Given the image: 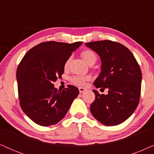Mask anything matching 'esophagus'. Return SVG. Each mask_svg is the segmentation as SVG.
Segmentation results:
<instances>
[{
    "label": "esophagus",
    "instance_id": "esophagus-1",
    "mask_svg": "<svg viewBox=\"0 0 154 154\" xmlns=\"http://www.w3.org/2000/svg\"><path fill=\"white\" fill-rule=\"evenodd\" d=\"M79 92H81V93H82V92H85V90H86V89L85 88H79Z\"/></svg>",
    "mask_w": 154,
    "mask_h": 154
}]
</instances>
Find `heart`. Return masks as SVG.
I'll list each match as a JSON object with an SVG mask.
<instances>
[{
	"label": "heart",
	"instance_id": "1",
	"mask_svg": "<svg viewBox=\"0 0 154 154\" xmlns=\"http://www.w3.org/2000/svg\"><path fill=\"white\" fill-rule=\"evenodd\" d=\"M81 56L84 59V60L88 63V64H93L96 62L97 60V55L94 52L93 50H85L81 52ZM71 57H69L67 59L64 64V68L66 69L69 66V63L71 62ZM90 79V76L88 75H73V76L71 77L70 81L74 85H79V86H83L85 84L86 81H89Z\"/></svg>",
	"mask_w": 154,
	"mask_h": 154
}]
</instances>
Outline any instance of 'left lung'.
Here are the masks:
<instances>
[{"label": "left lung", "instance_id": "1", "mask_svg": "<svg viewBox=\"0 0 154 154\" xmlns=\"http://www.w3.org/2000/svg\"><path fill=\"white\" fill-rule=\"evenodd\" d=\"M100 55L102 71L93 85L108 94L93 90L95 99L90 111L103 125L113 126L131 116L140 102L142 71L129 49L115 41H98L85 44Z\"/></svg>", "mask_w": 154, "mask_h": 154}]
</instances>
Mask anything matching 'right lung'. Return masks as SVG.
<instances>
[{"label": "right lung", "instance_id": "add662e5", "mask_svg": "<svg viewBox=\"0 0 154 154\" xmlns=\"http://www.w3.org/2000/svg\"><path fill=\"white\" fill-rule=\"evenodd\" d=\"M82 43L44 42L29 50L21 60L17 70L20 104L38 125L60 122L79 95L75 86L69 85L61 91L54 88L53 82L62 77L65 62Z\"/></svg>", "mask_w": 154, "mask_h": 154}]
</instances>
